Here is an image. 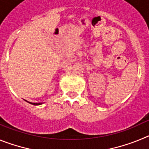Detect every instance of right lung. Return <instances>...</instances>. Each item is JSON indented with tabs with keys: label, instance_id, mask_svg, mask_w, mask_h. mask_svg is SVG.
<instances>
[{
	"label": "right lung",
	"instance_id": "add662e5",
	"mask_svg": "<svg viewBox=\"0 0 149 149\" xmlns=\"http://www.w3.org/2000/svg\"><path fill=\"white\" fill-rule=\"evenodd\" d=\"M28 102V101H27ZM30 104H33V105H40L42 104V103H31V102H29Z\"/></svg>",
	"mask_w": 149,
	"mask_h": 149
}]
</instances>
